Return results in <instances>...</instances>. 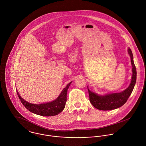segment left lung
Here are the masks:
<instances>
[{
  "mask_svg": "<svg viewBox=\"0 0 146 146\" xmlns=\"http://www.w3.org/2000/svg\"><path fill=\"white\" fill-rule=\"evenodd\" d=\"M128 54L131 60L132 65V76L129 87L123 91L105 95H99L90 91L88 86L90 102L96 108L102 111H110L115 110L122 106L127 100L131 95L137 80V70L133 60V55L130 48H128Z\"/></svg>",
  "mask_w": 146,
  "mask_h": 146,
  "instance_id": "obj_1",
  "label": "left lung"
}]
</instances>
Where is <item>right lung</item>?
Here are the masks:
<instances>
[{"label":"right lung","instance_id":"1","mask_svg":"<svg viewBox=\"0 0 146 146\" xmlns=\"http://www.w3.org/2000/svg\"><path fill=\"white\" fill-rule=\"evenodd\" d=\"M72 82H69L62 90L58 97L54 100L39 104H32L27 102L20 95L17 90V94L25 107L31 112L42 116H53L59 114L65 107L66 94L69 87Z\"/></svg>","mask_w":146,"mask_h":146}]
</instances>
